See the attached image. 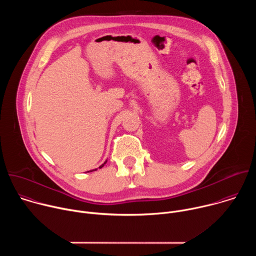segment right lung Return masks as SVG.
<instances>
[{
    "label": "right lung",
    "instance_id": "right-lung-1",
    "mask_svg": "<svg viewBox=\"0 0 256 256\" xmlns=\"http://www.w3.org/2000/svg\"><path fill=\"white\" fill-rule=\"evenodd\" d=\"M106 162H107V161H105V162H104V163H103V164H102V165H101V166H99V168H102V167H103V166H104V164H106ZM95 170H97V169H95ZM92 171H94V170H91V171H90V172H92ZM87 172H89V171H87Z\"/></svg>",
    "mask_w": 256,
    "mask_h": 256
}]
</instances>
